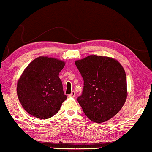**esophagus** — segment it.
Instances as JSON below:
<instances>
[{
    "instance_id": "34e87169",
    "label": "esophagus",
    "mask_w": 152,
    "mask_h": 152,
    "mask_svg": "<svg viewBox=\"0 0 152 152\" xmlns=\"http://www.w3.org/2000/svg\"><path fill=\"white\" fill-rule=\"evenodd\" d=\"M75 91H72L71 94L68 95V96L69 98H74V97H75Z\"/></svg>"
}]
</instances>
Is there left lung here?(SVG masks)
Returning <instances> with one entry per match:
<instances>
[{
    "instance_id": "1",
    "label": "left lung",
    "mask_w": 152,
    "mask_h": 152,
    "mask_svg": "<svg viewBox=\"0 0 152 152\" xmlns=\"http://www.w3.org/2000/svg\"><path fill=\"white\" fill-rule=\"evenodd\" d=\"M84 80L78 102L88 118L102 123L118 113L127 98L126 72L122 65L108 56L90 55L75 61Z\"/></svg>"
}]
</instances>
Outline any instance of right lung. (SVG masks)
I'll use <instances>...</instances> for the list:
<instances>
[{"label":"right lung","mask_w":152,"mask_h":152,"mask_svg":"<svg viewBox=\"0 0 152 152\" xmlns=\"http://www.w3.org/2000/svg\"><path fill=\"white\" fill-rule=\"evenodd\" d=\"M65 64L57 58L39 56L26 67L18 81L17 94L27 113L39 119L58 113L67 99L58 77Z\"/></svg>","instance_id":"obj_1"}]
</instances>
